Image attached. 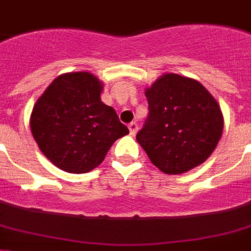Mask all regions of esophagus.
<instances>
[{"label":"esophagus","mask_w":251,"mask_h":251,"mask_svg":"<svg viewBox=\"0 0 251 251\" xmlns=\"http://www.w3.org/2000/svg\"><path fill=\"white\" fill-rule=\"evenodd\" d=\"M128 128H129V133L132 134V136H134V134L137 133L138 124L136 123V122H132V123H129V126H128Z\"/></svg>","instance_id":"34e87169"}]
</instances>
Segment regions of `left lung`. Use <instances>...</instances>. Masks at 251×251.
<instances>
[{
    "instance_id": "1",
    "label": "left lung",
    "mask_w": 251,
    "mask_h": 251,
    "mask_svg": "<svg viewBox=\"0 0 251 251\" xmlns=\"http://www.w3.org/2000/svg\"><path fill=\"white\" fill-rule=\"evenodd\" d=\"M149 117L136 136L151 163L167 175L202 164L223 132L218 102L200 82L164 74L146 88Z\"/></svg>"
}]
</instances>
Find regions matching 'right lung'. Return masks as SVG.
I'll return each mask as SVG.
<instances>
[{
	"mask_svg": "<svg viewBox=\"0 0 251 251\" xmlns=\"http://www.w3.org/2000/svg\"><path fill=\"white\" fill-rule=\"evenodd\" d=\"M102 83L88 72L59 75L30 115L38 148L68 173H87L100 165L111 145L129 133L111 106L101 101Z\"/></svg>",
	"mask_w": 251,
	"mask_h": 251,
	"instance_id": "add662e5",
	"label": "right lung"
}]
</instances>
